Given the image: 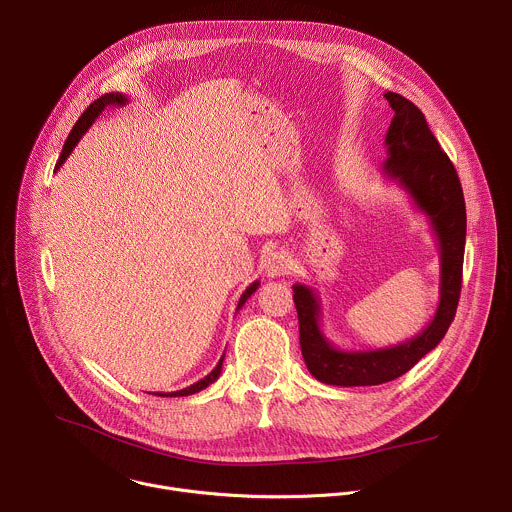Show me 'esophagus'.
<instances>
[{
  "instance_id": "obj_1",
  "label": "esophagus",
  "mask_w": 512,
  "mask_h": 512,
  "mask_svg": "<svg viewBox=\"0 0 512 512\" xmlns=\"http://www.w3.org/2000/svg\"><path fill=\"white\" fill-rule=\"evenodd\" d=\"M289 265H291L289 255L285 251H275L265 261V273L269 277H279V275H285L289 271Z\"/></svg>"
}]
</instances>
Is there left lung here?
Instances as JSON below:
<instances>
[{
	"label": "left lung",
	"mask_w": 512,
	"mask_h": 512,
	"mask_svg": "<svg viewBox=\"0 0 512 512\" xmlns=\"http://www.w3.org/2000/svg\"><path fill=\"white\" fill-rule=\"evenodd\" d=\"M395 111L385 135V176L397 182L427 216L440 245V304L413 338L375 350L336 348L320 328V300L304 283L294 285L300 346L308 371L326 385L371 387L405 375L446 336L458 308L466 245V204L454 164L431 133L425 115L405 97L385 93Z\"/></svg>",
	"instance_id": "obj_1"
}]
</instances>
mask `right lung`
<instances>
[{"mask_svg": "<svg viewBox=\"0 0 512 512\" xmlns=\"http://www.w3.org/2000/svg\"><path fill=\"white\" fill-rule=\"evenodd\" d=\"M125 103H127V97L121 95V93H107V95H101L97 101H93V103L87 107V111L79 117V121L75 123V127H72V131L68 133V139L64 141L62 154H60V158H58L54 170H58V168L64 164V160L70 156V152L75 150V145L81 141V137L89 131V127L95 123V119H97L105 109H109V107H123ZM257 287H259V281H253V283L243 291V296H241L239 306H237V312L245 306V302L251 298V294H255ZM223 360H225V354L221 356V360L216 362V367H214L204 379H200L198 383H194V385H190V387H186V389L174 391V393H156V395H160V397H186V395H194V393L206 389L210 383H214V381L218 379V375L223 373Z\"/></svg>", "mask_w": 512, "mask_h": 512, "instance_id": "obj_1", "label": "right lung"}]
</instances>
